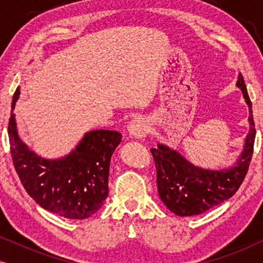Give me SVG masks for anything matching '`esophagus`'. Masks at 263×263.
<instances>
[{
  "instance_id": "esophagus-1",
  "label": "esophagus",
  "mask_w": 263,
  "mask_h": 263,
  "mask_svg": "<svg viewBox=\"0 0 263 263\" xmlns=\"http://www.w3.org/2000/svg\"><path fill=\"white\" fill-rule=\"evenodd\" d=\"M149 123L148 121L145 120V118H135L128 125V133L129 135L133 136V138L136 139H142L146 138L147 133H148Z\"/></svg>"
}]
</instances>
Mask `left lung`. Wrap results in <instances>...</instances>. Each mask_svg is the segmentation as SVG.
Segmentation results:
<instances>
[{
    "instance_id": "left-lung-1",
    "label": "left lung",
    "mask_w": 263,
    "mask_h": 263,
    "mask_svg": "<svg viewBox=\"0 0 263 263\" xmlns=\"http://www.w3.org/2000/svg\"><path fill=\"white\" fill-rule=\"evenodd\" d=\"M243 93L249 106L250 129L243 152L233 166L220 170L203 168L190 163L177 151L158 143L152 148L157 167V185L160 200L172 213L179 217H192L203 213L212 207L224 202L235 194L249 168L255 142V123L251 102L242 74H238L236 84Z\"/></svg>"
}]
</instances>
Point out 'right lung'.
I'll return each mask as SVG.
<instances>
[{
  "mask_svg": "<svg viewBox=\"0 0 263 263\" xmlns=\"http://www.w3.org/2000/svg\"><path fill=\"white\" fill-rule=\"evenodd\" d=\"M20 88L13 96L8 136L13 164L28 195L44 210L67 219H86L104 204L109 193L110 160L122 134L91 130L69 154L45 159L28 148L17 134L13 110Z\"/></svg>",
  "mask_w": 263,
  "mask_h": 263,
  "instance_id": "obj_1",
  "label": "right lung"
}]
</instances>
